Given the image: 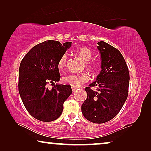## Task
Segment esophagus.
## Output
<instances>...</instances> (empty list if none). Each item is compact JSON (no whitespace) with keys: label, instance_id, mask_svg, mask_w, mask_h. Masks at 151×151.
<instances>
[{"label":"esophagus","instance_id":"1","mask_svg":"<svg viewBox=\"0 0 151 151\" xmlns=\"http://www.w3.org/2000/svg\"><path fill=\"white\" fill-rule=\"evenodd\" d=\"M71 88H72V91H75L77 90V88H76V87H73V86H72Z\"/></svg>","mask_w":151,"mask_h":151}]
</instances>
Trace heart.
Segmentation results:
<instances>
[{
  "label": "heart",
  "mask_w": 151,
  "mask_h": 151,
  "mask_svg": "<svg viewBox=\"0 0 151 151\" xmlns=\"http://www.w3.org/2000/svg\"><path fill=\"white\" fill-rule=\"evenodd\" d=\"M77 53L79 56L83 60L88 62L89 61L93 56L91 51L87 47H82L78 49ZM67 60V55L64 53L60 58L58 62V67L60 70H63L66 67ZM88 68L90 69H94L96 68V65L93 64H88ZM89 79L88 74L86 73H82L78 74H69L65 76L63 78V82L65 84H69L73 87H80L84 83H85Z\"/></svg>",
  "instance_id": "obj_1"
}]
</instances>
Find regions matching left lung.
Instances as JSON below:
<instances>
[{"mask_svg":"<svg viewBox=\"0 0 151 151\" xmlns=\"http://www.w3.org/2000/svg\"><path fill=\"white\" fill-rule=\"evenodd\" d=\"M97 47L100 54L101 71L96 81L86 87L87 98L82 113L88 121L102 124L117 115L128 97L129 72L125 60L116 48L100 41ZM99 87L96 92L91 86Z\"/></svg>","mask_w":151,"mask_h":151,"instance_id":"1","label":"left lung"}]
</instances>
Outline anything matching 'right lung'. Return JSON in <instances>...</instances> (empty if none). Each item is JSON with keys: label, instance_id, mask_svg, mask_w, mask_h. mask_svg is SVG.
Instances as JSON below:
<instances>
[{"label": "right lung", "instance_id": "obj_1", "mask_svg": "<svg viewBox=\"0 0 151 151\" xmlns=\"http://www.w3.org/2000/svg\"><path fill=\"white\" fill-rule=\"evenodd\" d=\"M71 46L48 40L36 45L22 60L19 67L18 91L29 113L38 120L51 122L60 116L64 102L72 93L70 85L56 84L51 89L47 84L60 78L58 62Z\"/></svg>", "mask_w": 151, "mask_h": 151}]
</instances>
